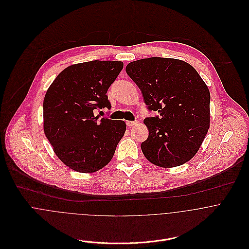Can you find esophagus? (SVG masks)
<instances>
[{"label":"esophagus","instance_id":"esophagus-1","mask_svg":"<svg viewBox=\"0 0 249 249\" xmlns=\"http://www.w3.org/2000/svg\"><path fill=\"white\" fill-rule=\"evenodd\" d=\"M137 124V121H127L126 122V125L127 126H133V125H135Z\"/></svg>","mask_w":249,"mask_h":249}]
</instances>
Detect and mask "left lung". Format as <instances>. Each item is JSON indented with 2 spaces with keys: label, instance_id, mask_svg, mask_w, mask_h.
Returning a JSON list of instances; mask_svg holds the SVG:
<instances>
[{
  "label": "left lung",
  "instance_id": "obj_1",
  "mask_svg": "<svg viewBox=\"0 0 249 249\" xmlns=\"http://www.w3.org/2000/svg\"><path fill=\"white\" fill-rule=\"evenodd\" d=\"M125 71L148 110L159 114L143 120L148 129L141 144L144 157L162 168L191 160L210 126V92L198 72L183 60L164 57L130 62Z\"/></svg>",
  "mask_w": 249,
  "mask_h": 249
}]
</instances>
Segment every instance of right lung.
I'll use <instances>...</instances> for the list:
<instances>
[{
  "label": "right lung",
  "mask_w": 249,
  "mask_h": 249,
  "mask_svg": "<svg viewBox=\"0 0 249 249\" xmlns=\"http://www.w3.org/2000/svg\"><path fill=\"white\" fill-rule=\"evenodd\" d=\"M122 61L93 60L61 71L46 92L44 132L56 156L71 170L91 174L111 161L126 124L99 119L95 109L111 105L107 93L123 70Z\"/></svg>",
  "instance_id": "obj_1"
}]
</instances>
